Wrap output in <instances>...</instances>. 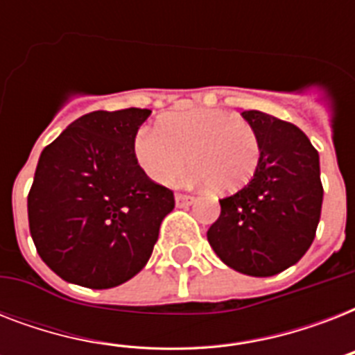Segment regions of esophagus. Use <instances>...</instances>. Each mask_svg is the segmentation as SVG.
<instances>
[{"mask_svg": "<svg viewBox=\"0 0 355 355\" xmlns=\"http://www.w3.org/2000/svg\"><path fill=\"white\" fill-rule=\"evenodd\" d=\"M175 202H177L178 208H186V206H191L195 202V197L186 193H177L175 195Z\"/></svg>", "mask_w": 355, "mask_h": 355, "instance_id": "esophagus-1", "label": "esophagus"}]
</instances>
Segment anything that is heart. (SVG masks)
Returning <instances> with one entry per match:
<instances>
[{
    "mask_svg": "<svg viewBox=\"0 0 355 355\" xmlns=\"http://www.w3.org/2000/svg\"><path fill=\"white\" fill-rule=\"evenodd\" d=\"M132 153L141 171L158 184L178 177L189 155L195 184L232 193L254 177L261 144L247 119L217 108H191L166 114L158 128H139Z\"/></svg>",
    "mask_w": 355,
    "mask_h": 355,
    "instance_id": "heart-1",
    "label": "heart"
}]
</instances>
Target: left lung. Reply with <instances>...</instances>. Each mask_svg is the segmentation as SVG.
<instances>
[{"mask_svg": "<svg viewBox=\"0 0 355 355\" xmlns=\"http://www.w3.org/2000/svg\"><path fill=\"white\" fill-rule=\"evenodd\" d=\"M258 130L261 155L250 182L219 200L208 230L214 252L230 269L275 276L311 247L322 208L319 153L293 123L259 112L241 114Z\"/></svg>", "mask_w": 355, "mask_h": 355, "instance_id": "obj_1", "label": "left lung"}]
</instances>
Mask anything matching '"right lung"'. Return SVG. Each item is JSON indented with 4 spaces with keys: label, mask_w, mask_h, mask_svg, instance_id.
<instances>
[{
    "label": "right lung",
    "mask_w": 355,
    "mask_h": 355,
    "mask_svg": "<svg viewBox=\"0 0 355 355\" xmlns=\"http://www.w3.org/2000/svg\"><path fill=\"white\" fill-rule=\"evenodd\" d=\"M147 108L96 110L75 119L42 150L27 197L31 237L62 280L108 289L149 261L171 189L153 182L132 141Z\"/></svg>",
    "instance_id": "1"
}]
</instances>
